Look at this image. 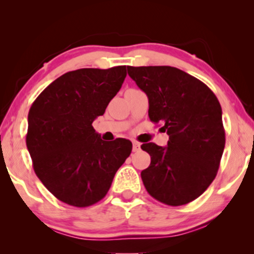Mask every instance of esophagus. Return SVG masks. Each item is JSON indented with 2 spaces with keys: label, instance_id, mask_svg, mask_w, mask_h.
Instances as JSON below:
<instances>
[{
  "label": "esophagus",
  "instance_id": "esophagus-1",
  "mask_svg": "<svg viewBox=\"0 0 254 254\" xmlns=\"http://www.w3.org/2000/svg\"><path fill=\"white\" fill-rule=\"evenodd\" d=\"M140 143H138V142H133V151H138L140 150Z\"/></svg>",
  "mask_w": 254,
  "mask_h": 254
}]
</instances>
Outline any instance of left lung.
Instances as JSON below:
<instances>
[{"label":"left lung","mask_w":254,"mask_h":254,"mask_svg":"<svg viewBox=\"0 0 254 254\" xmlns=\"http://www.w3.org/2000/svg\"><path fill=\"white\" fill-rule=\"evenodd\" d=\"M149 99V118L169 135L166 147L141 145L151 157L141 172L148 193L169 206L199 197L216 177L225 145L222 109L208 86L170 65L127 67Z\"/></svg>","instance_id":"8db88e82"}]
</instances>
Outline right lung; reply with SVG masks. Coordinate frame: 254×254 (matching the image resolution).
Masks as SVG:
<instances>
[{"mask_svg": "<svg viewBox=\"0 0 254 254\" xmlns=\"http://www.w3.org/2000/svg\"><path fill=\"white\" fill-rule=\"evenodd\" d=\"M126 75V65L65 72L31 106L26 147L34 172L62 202L74 207L98 202L130 155L129 140L103 141L92 127Z\"/></svg>", "mask_w": 254, "mask_h": 254, "instance_id": "right-lung-1", "label": "right lung"}]
</instances>
